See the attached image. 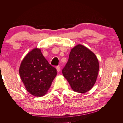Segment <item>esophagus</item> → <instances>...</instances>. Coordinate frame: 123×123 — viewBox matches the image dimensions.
Listing matches in <instances>:
<instances>
[{
  "mask_svg": "<svg viewBox=\"0 0 123 123\" xmlns=\"http://www.w3.org/2000/svg\"><path fill=\"white\" fill-rule=\"evenodd\" d=\"M56 69H57V72H60V70H61V68H60V67L59 66H57L56 67Z\"/></svg>",
  "mask_w": 123,
  "mask_h": 123,
  "instance_id": "obj_1",
  "label": "esophagus"
}]
</instances>
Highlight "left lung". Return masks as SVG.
Returning a JSON list of instances; mask_svg holds the SVG:
<instances>
[{
  "mask_svg": "<svg viewBox=\"0 0 123 123\" xmlns=\"http://www.w3.org/2000/svg\"><path fill=\"white\" fill-rule=\"evenodd\" d=\"M99 69L95 54L81 44L72 49L62 74L76 92L85 93L94 86Z\"/></svg>",
  "mask_w": 123,
  "mask_h": 123,
  "instance_id": "1",
  "label": "left lung"
}]
</instances>
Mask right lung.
Here are the masks:
<instances>
[{"label":"right lung","instance_id":"right-lung-1","mask_svg":"<svg viewBox=\"0 0 123 123\" xmlns=\"http://www.w3.org/2000/svg\"><path fill=\"white\" fill-rule=\"evenodd\" d=\"M19 72L26 90L36 97L46 94L57 74L56 68L49 63L37 48L24 58Z\"/></svg>","mask_w":123,"mask_h":123}]
</instances>
